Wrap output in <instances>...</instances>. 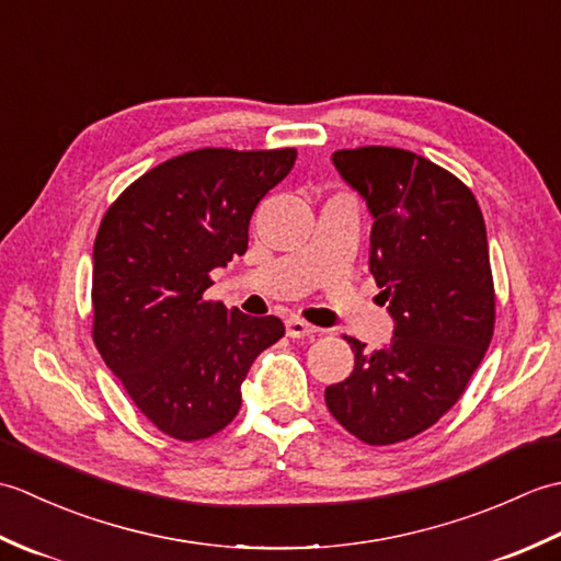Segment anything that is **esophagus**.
Wrapping results in <instances>:
<instances>
[{"label":"esophagus","instance_id":"34e87169","mask_svg":"<svg viewBox=\"0 0 561 561\" xmlns=\"http://www.w3.org/2000/svg\"><path fill=\"white\" fill-rule=\"evenodd\" d=\"M313 332H318L311 323H306L301 318H289L287 320V335L294 340H301V337H311Z\"/></svg>","mask_w":561,"mask_h":561}]
</instances>
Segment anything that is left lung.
Instances as JSON below:
<instances>
[{
	"mask_svg": "<svg viewBox=\"0 0 561 561\" xmlns=\"http://www.w3.org/2000/svg\"><path fill=\"white\" fill-rule=\"evenodd\" d=\"M332 163L374 214L368 267L396 330L376 352L344 337L354 371L325 388V404L364 444H400L460 400L492 342L484 219L472 190L420 153L356 147L332 153Z\"/></svg>",
	"mask_w": 561,
	"mask_h": 561,
	"instance_id": "1",
	"label": "left lung"
}]
</instances>
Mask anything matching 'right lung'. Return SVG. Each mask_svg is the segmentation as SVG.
<instances>
[{
  "mask_svg": "<svg viewBox=\"0 0 561 561\" xmlns=\"http://www.w3.org/2000/svg\"><path fill=\"white\" fill-rule=\"evenodd\" d=\"M294 161L296 149H195L139 175L103 214L93 344L171 438L190 444L229 426L250 364L284 337L279 318L229 311L205 291L214 267L245 253L257 202Z\"/></svg>",
  "mask_w": 561,
  "mask_h": 561,
  "instance_id": "1",
  "label": "right lung"
}]
</instances>
